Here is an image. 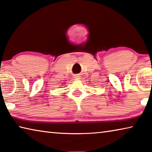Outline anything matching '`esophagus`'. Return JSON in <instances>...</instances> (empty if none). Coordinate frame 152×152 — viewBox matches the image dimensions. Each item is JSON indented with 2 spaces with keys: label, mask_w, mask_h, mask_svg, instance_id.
I'll use <instances>...</instances> for the list:
<instances>
[{
  "label": "esophagus",
  "mask_w": 152,
  "mask_h": 152,
  "mask_svg": "<svg viewBox=\"0 0 152 152\" xmlns=\"http://www.w3.org/2000/svg\"><path fill=\"white\" fill-rule=\"evenodd\" d=\"M75 78H78H78H79V76H76V77H75Z\"/></svg>",
  "instance_id": "esophagus-1"
}]
</instances>
